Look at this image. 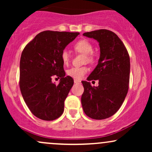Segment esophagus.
Returning <instances> with one entry per match:
<instances>
[{
	"label": "esophagus",
	"instance_id": "obj_1",
	"mask_svg": "<svg viewBox=\"0 0 152 152\" xmlns=\"http://www.w3.org/2000/svg\"><path fill=\"white\" fill-rule=\"evenodd\" d=\"M74 83H81V81H78V80H77V79H74Z\"/></svg>",
	"mask_w": 152,
	"mask_h": 152
}]
</instances>
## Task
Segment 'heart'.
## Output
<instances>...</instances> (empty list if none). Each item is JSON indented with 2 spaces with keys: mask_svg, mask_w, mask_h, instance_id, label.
<instances>
[{
  "mask_svg": "<svg viewBox=\"0 0 152 152\" xmlns=\"http://www.w3.org/2000/svg\"><path fill=\"white\" fill-rule=\"evenodd\" d=\"M74 48L76 51L84 54L86 56V58H85L86 61L91 63V64L94 63V56L92 53L94 52V47L89 41L85 39L80 40L77 43H75ZM61 59L64 65H68L70 61V54L69 51H67L66 50H63L61 53ZM87 71H88V69L86 66H82V67L71 68L69 69L66 73H67L68 76H71L75 79L80 80L84 76Z\"/></svg>",
  "mask_w": 152,
  "mask_h": 152,
  "instance_id": "obj_1",
  "label": "heart"
}]
</instances>
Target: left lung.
Segmentation results:
<instances>
[{"instance_id": "1", "label": "left lung", "mask_w": 152, "mask_h": 152, "mask_svg": "<svg viewBox=\"0 0 152 152\" xmlns=\"http://www.w3.org/2000/svg\"><path fill=\"white\" fill-rule=\"evenodd\" d=\"M83 35L98 41L100 58L87 78L98 80L99 86L81 81L84 88L82 107L88 117L105 119L116 113L126 98L130 76L129 55L121 40L112 31L100 29Z\"/></svg>"}]
</instances>
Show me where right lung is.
I'll list each match as a JSON object with an SVG mask.
<instances>
[{
  "instance_id": "add662e5",
  "label": "right lung",
  "mask_w": 152,
  "mask_h": 152,
  "mask_svg": "<svg viewBox=\"0 0 152 152\" xmlns=\"http://www.w3.org/2000/svg\"><path fill=\"white\" fill-rule=\"evenodd\" d=\"M79 35L78 32L45 31L23 50L20 61V92L26 105L40 119L53 121L61 116L74 80L65 76L61 53ZM61 78L58 85L52 77Z\"/></svg>"
}]
</instances>
